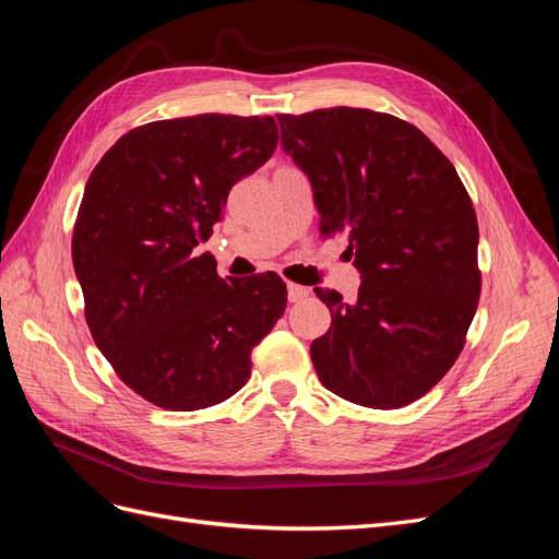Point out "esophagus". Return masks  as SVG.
<instances>
[{"instance_id":"34e87169","label":"esophagus","mask_w":559,"mask_h":559,"mask_svg":"<svg viewBox=\"0 0 559 559\" xmlns=\"http://www.w3.org/2000/svg\"><path fill=\"white\" fill-rule=\"evenodd\" d=\"M286 289H289V300H292V302H298V300L310 296L308 286H300V284H294V282H289V286H286Z\"/></svg>"}]
</instances>
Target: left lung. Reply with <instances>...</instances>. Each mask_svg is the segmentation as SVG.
<instances>
[{
  "mask_svg": "<svg viewBox=\"0 0 559 559\" xmlns=\"http://www.w3.org/2000/svg\"><path fill=\"white\" fill-rule=\"evenodd\" d=\"M282 148L310 179L321 233L349 238L357 300L310 345L329 392L392 411L425 396L460 357L478 308V222L454 165L396 116L333 107L277 116Z\"/></svg>",
  "mask_w": 559,
  "mask_h": 559,
  "instance_id": "8db88e82",
  "label": "left lung"
}]
</instances>
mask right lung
<instances>
[{"mask_svg":"<svg viewBox=\"0 0 559 559\" xmlns=\"http://www.w3.org/2000/svg\"><path fill=\"white\" fill-rule=\"evenodd\" d=\"M275 146L273 116L175 118L123 134L88 177L72 238L88 329L118 378L165 411L230 399L284 314L282 277L226 282L195 251Z\"/></svg>","mask_w":559,"mask_h":559,"instance_id":"add662e5","label":"right lung"}]
</instances>
